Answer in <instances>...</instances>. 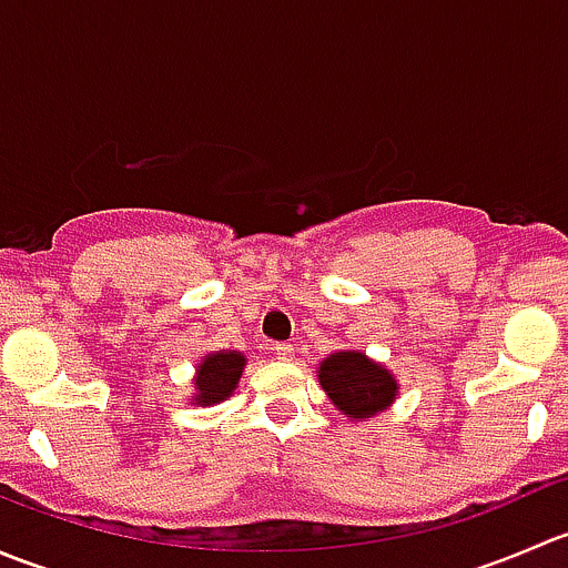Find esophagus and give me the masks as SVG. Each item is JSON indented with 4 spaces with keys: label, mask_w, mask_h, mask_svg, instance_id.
Wrapping results in <instances>:
<instances>
[{
    "label": "esophagus",
    "mask_w": 568,
    "mask_h": 568,
    "mask_svg": "<svg viewBox=\"0 0 568 568\" xmlns=\"http://www.w3.org/2000/svg\"><path fill=\"white\" fill-rule=\"evenodd\" d=\"M272 354L277 359H291L294 357V346L291 343H272Z\"/></svg>",
    "instance_id": "34e87169"
}]
</instances>
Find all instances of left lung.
Returning a JSON list of instances; mask_svg holds the SVG:
<instances>
[{"label": "left lung", "mask_w": 568, "mask_h": 568, "mask_svg": "<svg viewBox=\"0 0 568 568\" xmlns=\"http://www.w3.org/2000/svg\"><path fill=\"white\" fill-rule=\"evenodd\" d=\"M318 385L348 420H365L390 409L398 398V379L387 365L359 348H341L318 363Z\"/></svg>", "instance_id": "1"}]
</instances>
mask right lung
Listing matches in <instances>:
<instances>
[{
    "mask_svg": "<svg viewBox=\"0 0 568 568\" xmlns=\"http://www.w3.org/2000/svg\"><path fill=\"white\" fill-rule=\"evenodd\" d=\"M244 365H247V357L242 352H231V348H220V352L200 357L192 376L194 390L186 400L194 406H214L227 400L242 382Z\"/></svg>",
    "mask_w": 568,
    "mask_h": 568,
    "instance_id": "right-lung-1",
    "label": "right lung"
}]
</instances>
